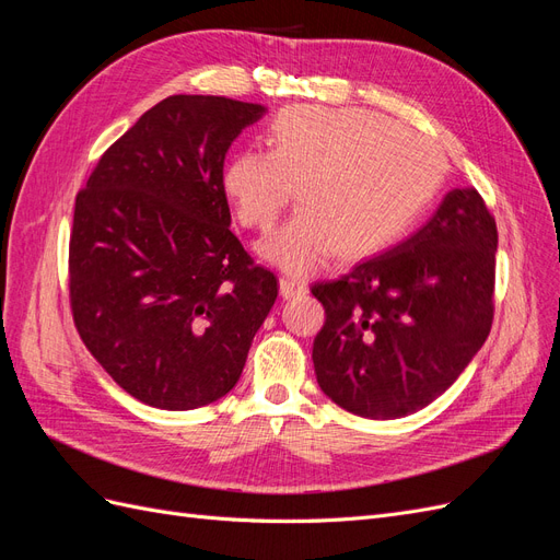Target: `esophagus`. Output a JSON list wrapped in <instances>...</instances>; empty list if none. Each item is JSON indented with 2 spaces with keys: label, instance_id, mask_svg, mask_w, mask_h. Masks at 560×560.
Here are the masks:
<instances>
[{
  "label": "esophagus",
  "instance_id": "1",
  "mask_svg": "<svg viewBox=\"0 0 560 560\" xmlns=\"http://www.w3.org/2000/svg\"><path fill=\"white\" fill-rule=\"evenodd\" d=\"M308 292V284L303 282L301 278H292V276H282L280 278V294L284 299H292L299 294H306Z\"/></svg>",
  "mask_w": 560,
  "mask_h": 560
}]
</instances>
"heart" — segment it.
<instances>
[{"label":"heart","instance_id":"b5f03b06","mask_svg":"<svg viewBox=\"0 0 560 560\" xmlns=\"http://www.w3.org/2000/svg\"><path fill=\"white\" fill-rule=\"evenodd\" d=\"M268 147L224 167L238 222L266 231L296 196V214L259 243L292 276H308L338 249L374 254L413 226L444 182V159L422 135L364 109L290 107L268 128Z\"/></svg>","mask_w":560,"mask_h":560}]
</instances>
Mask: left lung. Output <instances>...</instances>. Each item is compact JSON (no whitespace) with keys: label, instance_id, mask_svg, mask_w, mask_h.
Wrapping results in <instances>:
<instances>
[{"label":"left lung","instance_id":"8db88e82","mask_svg":"<svg viewBox=\"0 0 560 560\" xmlns=\"http://www.w3.org/2000/svg\"><path fill=\"white\" fill-rule=\"evenodd\" d=\"M498 226L474 186L453 189L409 241L315 282L327 319L317 383L341 409L389 420L455 383L493 327Z\"/></svg>","mask_w":560,"mask_h":560}]
</instances>
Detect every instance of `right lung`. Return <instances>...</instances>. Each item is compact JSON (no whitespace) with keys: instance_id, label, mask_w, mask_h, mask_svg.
Segmentation results:
<instances>
[{"instance_id":"1","label":"right lung","mask_w":560,"mask_h":560,"mask_svg":"<svg viewBox=\"0 0 560 560\" xmlns=\"http://www.w3.org/2000/svg\"><path fill=\"white\" fill-rule=\"evenodd\" d=\"M261 105L171 95L144 112L77 194L70 306L93 358L128 395L165 411L238 383L278 299L231 226L224 159Z\"/></svg>"}]
</instances>
